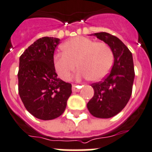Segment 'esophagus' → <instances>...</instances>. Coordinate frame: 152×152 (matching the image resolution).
I'll list each match as a JSON object with an SVG mask.
<instances>
[{
	"instance_id": "obj_1",
	"label": "esophagus",
	"mask_w": 152,
	"mask_h": 152,
	"mask_svg": "<svg viewBox=\"0 0 152 152\" xmlns=\"http://www.w3.org/2000/svg\"><path fill=\"white\" fill-rule=\"evenodd\" d=\"M80 88H81L80 86H76L75 84H72V92H79L80 90Z\"/></svg>"
}]
</instances>
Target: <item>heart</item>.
<instances>
[{
	"instance_id": "1",
	"label": "heart",
	"mask_w": 152,
	"mask_h": 152,
	"mask_svg": "<svg viewBox=\"0 0 152 152\" xmlns=\"http://www.w3.org/2000/svg\"><path fill=\"white\" fill-rule=\"evenodd\" d=\"M61 48L63 53L54 55L53 66L63 80L70 79L76 63L80 68L78 77L89 78L92 81L103 79L113 66V50L105 42L78 37L63 43Z\"/></svg>"
}]
</instances>
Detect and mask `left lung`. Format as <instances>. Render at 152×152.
Returning <instances> with one entry per match:
<instances>
[{
    "mask_svg": "<svg viewBox=\"0 0 152 152\" xmlns=\"http://www.w3.org/2000/svg\"><path fill=\"white\" fill-rule=\"evenodd\" d=\"M93 36L109 45L115 60L107 76L91 85L94 96L87 103V108L94 117L109 118L119 113L132 96L134 78L132 55L115 36L105 32L96 33Z\"/></svg>",
    "mask_w": 152,
    "mask_h": 152,
    "instance_id": "left-lung-1",
    "label": "left lung"
}]
</instances>
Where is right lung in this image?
I'll use <instances>...</instances> for the list:
<instances>
[{
    "instance_id": "add662e5",
    "label": "right lung",
    "mask_w": 152,
    "mask_h": 152,
    "mask_svg": "<svg viewBox=\"0 0 152 152\" xmlns=\"http://www.w3.org/2000/svg\"><path fill=\"white\" fill-rule=\"evenodd\" d=\"M60 43L58 38H39L20 57L18 92L26 109L39 119L61 115L72 93V85L57 77L53 66L54 51Z\"/></svg>"
}]
</instances>
